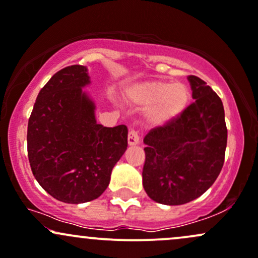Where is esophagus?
I'll list each match as a JSON object with an SVG mask.
<instances>
[{
	"label": "esophagus",
	"mask_w": 258,
	"mask_h": 258,
	"mask_svg": "<svg viewBox=\"0 0 258 258\" xmlns=\"http://www.w3.org/2000/svg\"><path fill=\"white\" fill-rule=\"evenodd\" d=\"M128 144L130 146H135L139 144V135L135 130H130L128 134Z\"/></svg>",
	"instance_id": "esophagus-1"
}]
</instances>
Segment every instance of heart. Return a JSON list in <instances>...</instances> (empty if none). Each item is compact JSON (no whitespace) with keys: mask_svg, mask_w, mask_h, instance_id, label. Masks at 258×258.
<instances>
[{"mask_svg":"<svg viewBox=\"0 0 258 258\" xmlns=\"http://www.w3.org/2000/svg\"><path fill=\"white\" fill-rule=\"evenodd\" d=\"M125 97L132 105L147 107L145 112L146 123L153 128H162L172 124L186 111L191 91L181 82L149 80L126 89Z\"/></svg>","mask_w":258,"mask_h":258,"instance_id":"b5f03b06","label":"heart"}]
</instances>
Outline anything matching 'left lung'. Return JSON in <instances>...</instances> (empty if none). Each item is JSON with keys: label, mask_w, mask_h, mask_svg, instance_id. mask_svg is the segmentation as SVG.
I'll return each instance as SVG.
<instances>
[{"label": "left lung", "mask_w": 258, "mask_h": 258, "mask_svg": "<svg viewBox=\"0 0 258 258\" xmlns=\"http://www.w3.org/2000/svg\"><path fill=\"white\" fill-rule=\"evenodd\" d=\"M194 103L172 124L152 129L146 147L143 185L162 205H184L206 192L221 173L227 147L224 107L206 83L187 77Z\"/></svg>", "instance_id": "1"}]
</instances>
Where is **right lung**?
Here are the masks:
<instances>
[{"label": "right lung", "instance_id": "add662e5", "mask_svg": "<svg viewBox=\"0 0 258 258\" xmlns=\"http://www.w3.org/2000/svg\"><path fill=\"white\" fill-rule=\"evenodd\" d=\"M88 68L57 72L40 90L28 123L31 172L46 192L66 204L100 198L128 147L125 125L97 124L96 105L83 88Z\"/></svg>", "mask_w": 258, "mask_h": 258}]
</instances>
